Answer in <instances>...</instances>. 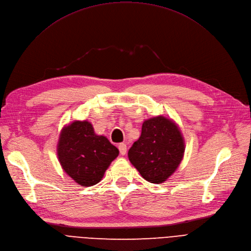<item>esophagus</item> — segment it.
<instances>
[{
  "instance_id": "34e87169",
  "label": "esophagus",
  "mask_w": 251,
  "mask_h": 251,
  "mask_svg": "<svg viewBox=\"0 0 251 251\" xmlns=\"http://www.w3.org/2000/svg\"><path fill=\"white\" fill-rule=\"evenodd\" d=\"M118 149H119V153H121L122 155H126V145L125 144V143H122V144L118 145Z\"/></svg>"
}]
</instances>
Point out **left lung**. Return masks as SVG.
<instances>
[{
  "mask_svg": "<svg viewBox=\"0 0 251 251\" xmlns=\"http://www.w3.org/2000/svg\"><path fill=\"white\" fill-rule=\"evenodd\" d=\"M185 153V140L174 119L157 115L145 119L138 141L127 156L146 181L164 183L181 164Z\"/></svg>",
  "mask_w": 251,
  "mask_h": 251,
  "instance_id": "obj_1",
  "label": "left lung"
}]
</instances>
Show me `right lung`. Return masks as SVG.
<instances>
[{
	"mask_svg": "<svg viewBox=\"0 0 251 251\" xmlns=\"http://www.w3.org/2000/svg\"><path fill=\"white\" fill-rule=\"evenodd\" d=\"M118 154V149L105 136L95 133L88 121L70 123L59 135L58 160L66 175L81 187L98 184Z\"/></svg>",
	"mask_w": 251,
	"mask_h": 251,
	"instance_id": "1",
	"label": "right lung"
}]
</instances>
